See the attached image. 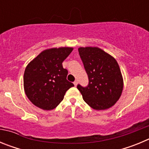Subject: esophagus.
<instances>
[{
    "mask_svg": "<svg viewBox=\"0 0 149 149\" xmlns=\"http://www.w3.org/2000/svg\"><path fill=\"white\" fill-rule=\"evenodd\" d=\"M74 86H77V81H74Z\"/></svg>",
    "mask_w": 149,
    "mask_h": 149,
    "instance_id": "obj_1",
    "label": "esophagus"
}]
</instances>
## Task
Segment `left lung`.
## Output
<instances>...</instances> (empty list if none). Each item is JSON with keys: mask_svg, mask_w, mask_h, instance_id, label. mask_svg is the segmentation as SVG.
<instances>
[{"mask_svg": "<svg viewBox=\"0 0 149 149\" xmlns=\"http://www.w3.org/2000/svg\"><path fill=\"white\" fill-rule=\"evenodd\" d=\"M89 77V84L77 86L84 101L92 108L103 110L113 106L123 90V78L114 57L97 47L78 48Z\"/></svg>", "mask_w": 149, "mask_h": 149, "instance_id": "obj_1", "label": "left lung"}]
</instances>
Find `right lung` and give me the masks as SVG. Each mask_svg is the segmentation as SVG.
I'll return each instance as SVG.
<instances>
[{"label":"right lung","mask_w":149,"mask_h":149,"mask_svg":"<svg viewBox=\"0 0 149 149\" xmlns=\"http://www.w3.org/2000/svg\"><path fill=\"white\" fill-rule=\"evenodd\" d=\"M73 48L62 47L47 49L30 62L24 74V89L35 106L51 110L63 101L66 91L74 86L67 81L68 71L63 62Z\"/></svg>","instance_id":"obj_1"}]
</instances>
